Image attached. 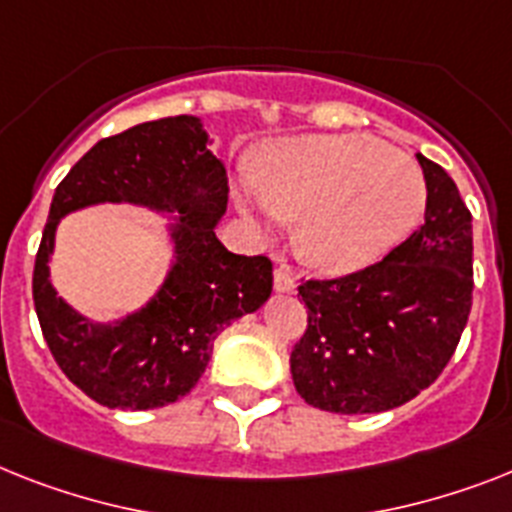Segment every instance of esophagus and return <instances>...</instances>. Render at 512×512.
<instances>
[{"instance_id":"1","label":"esophagus","mask_w":512,"mask_h":512,"mask_svg":"<svg viewBox=\"0 0 512 512\" xmlns=\"http://www.w3.org/2000/svg\"><path fill=\"white\" fill-rule=\"evenodd\" d=\"M274 290H280V293H293L295 290V277L287 264L274 266Z\"/></svg>"}]
</instances>
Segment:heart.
<instances>
[{
    "label": "heart",
    "mask_w": 512,
    "mask_h": 512,
    "mask_svg": "<svg viewBox=\"0 0 512 512\" xmlns=\"http://www.w3.org/2000/svg\"><path fill=\"white\" fill-rule=\"evenodd\" d=\"M416 164L366 135H295L272 143L240 211L272 230L298 222V251L332 274L356 272L398 246L424 211Z\"/></svg>",
    "instance_id": "heart-1"
}]
</instances>
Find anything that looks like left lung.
Instances as JSON below:
<instances>
[{
    "label": "left lung",
    "instance_id": "obj_1",
    "mask_svg": "<svg viewBox=\"0 0 512 512\" xmlns=\"http://www.w3.org/2000/svg\"><path fill=\"white\" fill-rule=\"evenodd\" d=\"M424 225L382 261L335 280H306L308 327L290 353L298 395L332 413H382L413 400L458 348L474 293L471 211L458 185L416 154Z\"/></svg>",
    "mask_w": 512,
    "mask_h": 512
}]
</instances>
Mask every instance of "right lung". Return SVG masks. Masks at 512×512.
<instances>
[{
    "label": "right lung",
    "instance_id": "add662e5",
    "mask_svg": "<svg viewBox=\"0 0 512 512\" xmlns=\"http://www.w3.org/2000/svg\"><path fill=\"white\" fill-rule=\"evenodd\" d=\"M227 190L225 164L190 114L101 138L54 190L33 266V303L59 369L99 405L149 411L185 398L209 366L219 332L272 295V261L230 253L214 232ZM94 203L178 211L168 280L146 307L112 325L88 323L48 280L58 219Z\"/></svg>",
    "mask_w": 512,
    "mask_h": 512
}]
</instances>
